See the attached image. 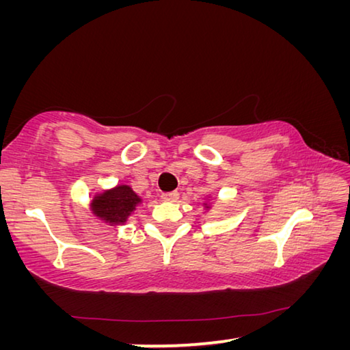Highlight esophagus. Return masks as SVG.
Here are the masks:
<instances>
[{"instance_id":"34e87169","label":"esophagus","mask_w":350,"mask_h":350,"mask_svg":"<svg viewBox=\"0 0 350 350\" xmlns=\"http://www.w3.org/2000/svg\"><path fill=\"white\" fill-rule=\"evenodd\" d=\"M162 199L167 200V202H176V200L179 199V193H177V191L163 193V194H162Z\"/></svg>"}]
</instances>
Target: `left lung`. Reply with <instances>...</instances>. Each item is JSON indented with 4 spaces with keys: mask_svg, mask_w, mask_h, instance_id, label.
Instances as JSON below:
<instances>
[{
    "mask_svg": "<svg viewBox=\"0 0 350 350\" xmlns=\"http://www.w3.org/2000/svg\"><path fill=\"white\" fill-rule=\"evenodd\" d=\"M210 199H211V198H210V196H206V198H205V202H204V208H205V210H210V208H211V204H210Z\"/></svg>",
    "mask_w": 350,
    "mask_h": 350,
    "instance_id": "1",
    "label": "left lung"
}]
</instances>
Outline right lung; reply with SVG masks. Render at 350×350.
<instances>
[{"mask_svg":"<svg viewBox=\"0 0 350 350\" xmlns=\"http://www.w3.org/2000/svg\"><path fill=\"white\" fill-rule=\"evenodd\" d=\"M142 202L144 199L131 187L122 183L96 194L91 199L90 210L100 221L111 227H117V225H125Z\"/></svg>","mask_w":350,"mask_h":350,"instance_id":"1","label":"right lung"}]
</instances>
